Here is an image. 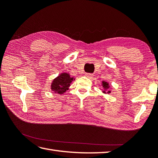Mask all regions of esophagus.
<instances>
[{"instance_id":"34e87169","label":"esophagus","mask_w":158,"mask_h":158,"mask_svg":"<svg viewBox=\"0 0 158 158\" xmlns=\"http://www.w3.org/2000/svg\"><path fill=\"white\" fill-rule=\"evenodd\" d=\"M85 75L88 77V78H89V79H92V78H93V77H94V75H93V74H92V73H85Z\"/></svg>"}]
</instances>
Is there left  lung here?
I'll use <instances>...</instances> for the list:
<instances>
[{
    "mask_svg": "<svg viewBox=\"0 0 158 158\" xmlns=\"http://www.w3.org/2000/svg\"><path fill=\"white\" fill-rule=\"evenodd\" d=\"M102 85H103V88H104V90L103 91V93H107V94L111 93V91H110V90H107V92H106L107 89H108L110 88L109 83L106 81H102Z\"/></svg>",
    "mask_w": 158,
    "mask_h": 158,
    "instance_id": "8db88e82",
    "label": "left lung"
}]
</instances>
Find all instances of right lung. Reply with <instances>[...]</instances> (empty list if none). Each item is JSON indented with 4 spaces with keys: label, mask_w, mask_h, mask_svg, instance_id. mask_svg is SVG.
Wrapping results in <instances>:
<instances>
[{
    "label": "right lung",
    "mask_w": 158,
    "mask_h": 158,
    "mask_svg": "<svg viewBox=\"0 0 158 158\" xmlns=\"http://www.w3.org/2000/svg\"><path fill=\"white\" fill-rule=\"evenodd\" d=\"M73 77H70L69 73H61L60 75L53 79L51 83V89L55 93L60 94H64L69 89L70 83L73 81Z\"/></svg>",
    "instance_id": "right-lung-1"
}]
</instances>
